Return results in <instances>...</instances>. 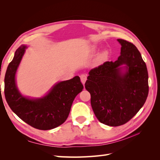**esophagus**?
Returning <instances> with one entry per match:
<instances>
[{"label":"esophagus","mask_w":160,"mask_h":160,"mask_svg":"<svg viewBox=\"0 0 160 160\" xmlns=\"http://www.w3.org/2000/svg\"><path fill=\"white\" fill-rule=\"evenodd\" d=\"M80 78H81V81L82 82V83L83 84H85V81L87 80V75L85 74H82L80 76Z\"/></svg>","instance_id":"obj_1"}]
</instances>
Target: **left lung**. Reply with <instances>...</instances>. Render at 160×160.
Masks as SVG:
<instances>
[{
  "mask_svg": "<svg viewBox=\"0 0 160 160\" xmlns=\"http://www.w3.org/2000/svg\"><path fill=\"white\" fill-rule=\"evenodd\" d=\"M118 41L122 45L118 60L92 69L85 84L96 118L113 127L133 118L146 102L149 92L147 67L139 51L131 42ZM123 64L127 71L122 74L119 66Z\"/></svg>",
  "mask_w": 160,
  "mask_h": 160,
  "instance_id": "8db88e82",
  "label": "left lung"
}]
</instances>
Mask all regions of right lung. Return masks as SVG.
<instances>
[{"mask_svg":"<svg viewBox=\"0 0 160 160\" xmlns=\"http://www.w3.org/2000/svg\"><path fill=\"white\" fill-rule=\"evenodd\" d=\"M27 47L21 45L9 63L4 77V95L9 107L19 118L34 128L49 130L63 123L67 119L75 97L83 89L79 77L62 81L53 87L47 95L29 99L19 93L15 73Z\"/></svg>","mask_w":160,"mask_h":160,"instance_id":"add662e5","label":"right lung"}]
</instances>
